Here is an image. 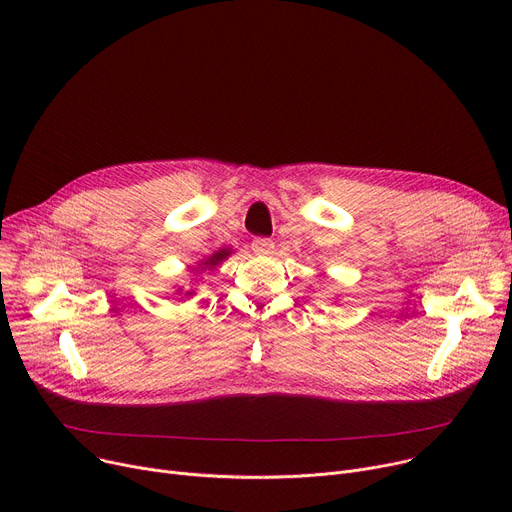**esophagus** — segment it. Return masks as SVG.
Instances as JSON below:
<instances>
[{"instance_id":"esophagus-1","label":"esophagus","mask_w":512,"mask_h":512,"mask_svg":"<svg viewBox=\"0 0 512 512\" xmlns=\"http://www.w3.org/2000/svg\"><path fill=\"white\" fill-rule=\"evenodd\" d=\"M274 247H276V242H274L272 238L259 236V238L253 240V251H255L257 255H270V253L274 251Z\"/></svg>"}]
</instances>
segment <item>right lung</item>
<instances>
[{
  "mask_svg": "<svg viewBox=\"0 0 512 512\" xmlns=\"http://www.w3.org/2000/svg\"><path fill=\"white\" fill-rule=\"evenodd\" d=\"M230 255V251L228 249H224V251H218V253H213L207 261H205V265H209V267H213V265H218L220 261H224L226 257ZM188 294H191V292H188Z\"/></svg>",
  "mask_w": 512,
  "mask_h": 512,
  "instance_id": "obj_1",
  "label": "right lung"
}]
</instances>
